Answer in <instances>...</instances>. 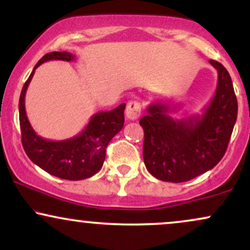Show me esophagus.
I'll return each instance as SVG.
<instances>
[{
	"label": "esophagus",
	"mask_w": 250,
	"mask_h": 250,
	"mask_svg": "<svg viewBox=\"0 0 250 250\" xmlns=\"http://www.w3.org/2000/svg\"><path fill=\"white\" fill-rule=\"evenodd\" d=\"M141 115V104L137 101H130L125 108V116L128 120L135 121Z\"/></svg>",
	"instance_id": "1"
}]
</instances>
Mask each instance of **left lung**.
<instances>
[{
  "label": "left lung",
  "mask_w": 250,
  "mask_h": 250,
  "mask_svg": "<svg viewBox=\"0 0 250 250\" xmlns=\"http://www.w3.org/2000/svg\"><path fill=\"white\" fill-rule=\"evenodd\" d=\"M213 99L202 114L174 119L171 103L156 101L140 120L145 130L143 160L156 179L186 182L210 170L225 155L237 117V100L230 75L220 62Z\"/></svg>",
  "instance_id": "left-lung-1"
}]
</instances>
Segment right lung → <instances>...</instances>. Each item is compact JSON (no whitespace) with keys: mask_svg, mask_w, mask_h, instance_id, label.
<instances>
[{"mask_svg":"<svg viewBox=\"0 0 250 250\" xmlns=\"http://www.w3.org/2000/svg\"><path fill=\"white\" fill-rule=\"evenodd\" d=\"M51 60L70 62L75 60V55L68 51H53L45 54L34 67L22 88L19 102L22 146L31 161L47 173L70 181L88 179L102 168L108 143L123 128L125 103L113 110L94 114L87 127L71 139L62 141L43 139L35 133L28 120L24 97L36 68Z\"/></svg>","mask_w":250,"mask_h":250,"instance_id":"1","label":"right lung"}]
</instances>
